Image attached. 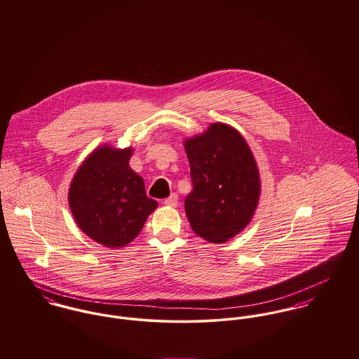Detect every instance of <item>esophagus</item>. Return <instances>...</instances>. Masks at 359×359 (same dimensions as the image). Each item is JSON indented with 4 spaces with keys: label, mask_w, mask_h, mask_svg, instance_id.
<instances>
[{
    "label": "esophagus",
    "mask_w": 359,
    "mask_h": 359,
    "mask_svg": "<svg viewBox=\"0 0 359 359\" xmlns=\"http://www.w3.org/2000/svg\"><path fill=\"white\" fill-rule=\"evenodd\" d=\"M177 201H179L177 194H175V193H173V194H170L168 198L163 201V203H165V205H168V206H173V208H175V206L177 205Z\"/></svg>",
    "instance_id": "1"
}]
</instances>
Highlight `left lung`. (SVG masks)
<instances>
[{
    "label": "left lung",
    "instance_id": "8db88e82",
    "mask_svg": "<svg viewBox=\"0 0 359 359\" xmlns=\"http://www.w3.org/2000/svg\"><path fill=\"white\" fill-rule=\"evenodd\" d=\"M193 191L184 209L193 231L209 242H226L250 222L260 196L256 161L238 130L212 123L184 142Z\"/></svg>",
    "mask_w": 359,
    "mask_h": 359
}]
</instances>
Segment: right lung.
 <instances>
[{
  "mask_svg": "<svg viewBox=\"0 0 359 359\" xmlns=\"http://www.w3.org/2000/svg\"><path fill=\"white\" fill-rule=\"evenodd\" d=\"M132 149L95 150L77 170L69 203L81 230L89 238L121 248L142 231L157 201L146 196L144 180L129 168Z\"/></svg>",
  "mask_w": 359,
  "mask_h": 359,
  "instance_id": "add662e5",
  "label": "right lung"
}]
</instances>
